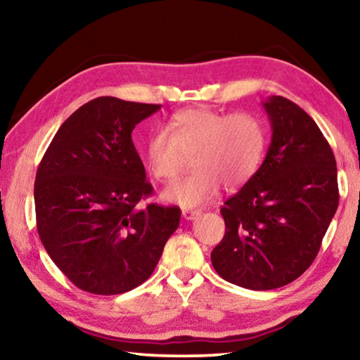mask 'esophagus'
<instances>
[{"label": "esophagus", "instance_id": "esophagus-1", "mask_svg": "<svg viewBox=\"0 0 360 360\" xmlns=\"http://www.w3.org/2000/svg\"><path fill=\"white\" fill-rule=\"evenodd\" d=\"M200 214H202L200 210H182V217L187 219V221H193V219H197Z\"/></svg>", "mask_w": 360, "mask_h": 360}]
</instances>
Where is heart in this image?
Returning a JSON list of instances; mask_svg holds the SVG:
<instances>
[{"label": "heart", "instance_id": "b5f03b06", "mask_svg": "<svg viewBox=\"0 0 360 360\" xmlns=\"http://www.w3.org/2000/svg\"><path fill=\"white\" fill-rule=\"evenodd\" d=\"M266 130L252 114H225L193 108L174 114L165 129L146 141L144 157L150 174L162 182L178 178L186 155L193 172L163 192L182 206L208 203L221 191L245 186L257 173L265 154Z\"/></svg>", "mask_w": 360, "mask_h": 360}]
</instances>
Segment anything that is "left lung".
I'll use <instances>...</instances> for the list:
<instances>
[{"instance_id": "8db88e82", "label": "left lung", "mask_w": 360, "mask_h": 360, "mask_svg": "<svg viewBox=\"0 0 360 360\" xmlns=\"http://www.w3.org/2000/svg\"><path fill=\"white\" fill-rule=\"evenodd\" d=\"M271 127L265 160L224 203L211 262L225 281L270 290L303 275L338 208L337 162L319 127L283 96L262 103Z\"/></svg>"}]
</instances>
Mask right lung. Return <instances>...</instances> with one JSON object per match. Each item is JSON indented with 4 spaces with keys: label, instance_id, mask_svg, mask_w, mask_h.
<instances>
[{
    "label": "right lung",
    "instance_id": "1",
    "mask_svg": "<svg viewBox=\"0 0 360 360\" xmlns=\"http://www.w3.org/2000/svg\"><path fill=\"white\" fill-rule=\"evenodd\" d=\"M160 108L114 96L85 103L63 122L38 167L39 238L63 275L90 294L138 288L179 225L178 206H139L152 186L131 131Z\"/></svg>",
    "mask_w": 360,
    "mask_h": 360
}]
</instances>
